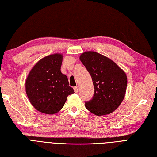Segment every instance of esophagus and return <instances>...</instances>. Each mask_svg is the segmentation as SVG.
Here are the masks:
<instances>
[{
    "label": "esophagus",
    "mask_w": 157,
    "mask_h": 157,
    "mask_svg": "<svg viewBox=\"0 0 157 157\" xmlns=\"http://www.w3.org/2000/svg\"><path fill=\"white\" fill-rule=\"evenodd\" d=\"M78 86H75L74 87V90L76 93H78Z\"/></svg>",
    "instance_id": "obj_1"
}]
</instances>
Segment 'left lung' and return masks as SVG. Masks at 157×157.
I'll return each instance as SVG.
<instances>
[{
  "label": "left lung",
  "mask_w": 157,
  "mask_h": 157,
  "mask_svg": "<svg viewBox=\"0 0 157 157\" xmlns=\"http://www.w3.org/2000/svg\"><path fill=\"white\" fill-rule=\"evenodd\" d=\"M80 60L90 73L94 89L93 98L85 102L86 108L97 116L113 113L124 97L125 72L112 60L94 51L83 52Z\"/></svg>",
  "instance_id": "left-lung-1"
}]
</instances>
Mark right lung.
<instances>
[{
  "mask_svg": "<svg viewBox=\"0 0 157 157\" xmlns=\"http://www.w3.org/2000/svg\"><path fill=\"white\" fill-rule=\"evenodd\" d=\"M63 55L54 54L40 59L26 80V93L32 105L39 111L52 114L61 110L67 97L74 93L68 78L60 71Z\"/></svg>",
  "mask_w": 157,
  "mask_h": 157,
  "instance_id": "obj_1",
  "label": "right lung"
}]
</instances>
